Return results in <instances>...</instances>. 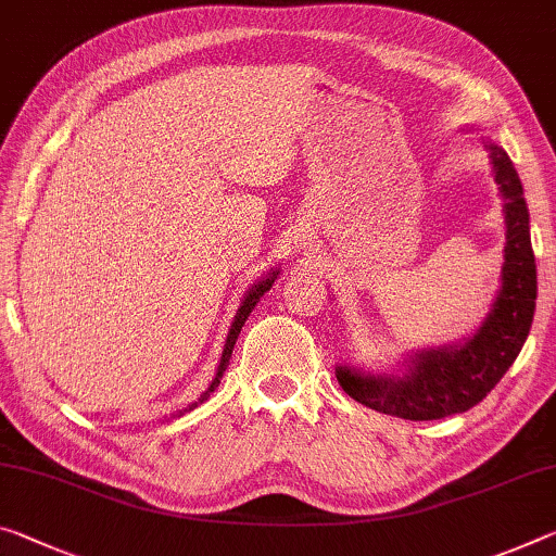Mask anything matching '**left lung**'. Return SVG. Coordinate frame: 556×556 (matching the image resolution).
Returning a JSON list of instances; mask_svg holds the SVG:
<instances>
[{
  "label": "left lung",
  "instance_id": "1",
  "mask_svg": "<svg viewBox=\"0 0 556 556\" xmlns=\"http://www.w3.org/2000/svg\"><path fill=\"white\" fill-rule=\"evenodd\" d=\"M490 155L505 213V264L488 316L468 339L418 349L391 374L339 364L337 378L351 399L386 416L438 420L470 410L488 395L522 351L534 319L536 264L522 182L505 148L480 136Z\"/></svg>",
  "mask_w": 556,
  "mask_h": 556
}]
</instances>
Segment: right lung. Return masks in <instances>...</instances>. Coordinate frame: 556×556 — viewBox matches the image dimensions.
Here are the masks:
<instances>
[{"instance_id":"right-lung-1","label":"right lung","mask_w":556,"mask_h":556,"mask_svg":"<svg viewBox=\"0 0 556 556\" xmlns=\"http://www.w3.org/2000/svg\"><path fill=\"white\" fill-rule=\"evenodd\" d=\"M277 277H279V267L269 269L267 275H264L262 279L254 281V285H252L250 289H247V294L242 296V302H240V309H237L235 319H232L230 331H227L225 349H223V356H219V364H217L215 378H213V381H210V386H207V389H205V393H202L195 403H190L188 408L180 410L178 416H182V413H188V410H192V408H198V405H200L202 401H207V399H210V393H215V389H217L219 381H223V376H225V368L230 366V358H232L235 341H237V337H240V331H242V326H244V321H247V316L252 314V309H254V306H257V302H260V299L264 296V292H269V289H271V285H275V279H277Z\"/></svg>"}]
</instances>
